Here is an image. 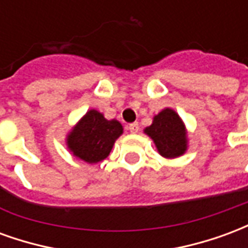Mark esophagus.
Instances as JSON below:
<instances>
[{
    "label": "esophagus",
    "mask_w": 248,
    "mask_h": 248,
    "mask_svg": "<svg viewBox=\"0 0 248 248\" xmlns=\"http://www.w3.org/2000/svg\"><path fill=\"white\" fill-rule=\"evenodd\" d=\"M129 130H130V133L135 134V133H138V130H140V124H137V122H134V124H130Z\"/></svg>",
    "instance_id": "34e87169"
}]
</instances>
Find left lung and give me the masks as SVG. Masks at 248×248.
Here are the masks:
<instances>
[{"label":"left lung","instance_id":"left-lung-1","mask_svg":"<svg viewBox=\"0 0 248 248\" xmlns=\"http://www.w3.org/2000/svg\"><path fill=\"white\" fill-rule=\"evenodd\" d=\"M145 133L154 140L159 154L165 158H177L186 151L185 126L171 108H165L155 115L153 124L146 127Z\"/></svg>","mask_w":248,"mask_h":248}]
</instances>
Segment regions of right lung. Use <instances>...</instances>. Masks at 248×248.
Returning a JSON list of instances; mask_svg holds the SVG:
<instances>
[{
    "mask_svg": "<svg viewBox=\"0 0 248 248\" xmlns=\"http://www.w3.org/2000/svg\"><path fill=\"white\" fill-rule=\"evenodd\" d=\"M122 131L118 121H108L99 111L90 110L67 137V146L82 161L98 163L108 158Z\"/></svg>",
    "mask_w": 248,
    "mask_h": 248,
    "instance_id": "right-lung-1",
    "label": "right lung"
}]
</instances>
